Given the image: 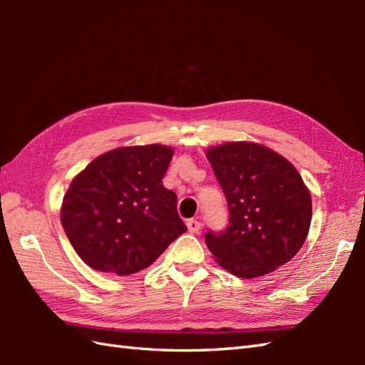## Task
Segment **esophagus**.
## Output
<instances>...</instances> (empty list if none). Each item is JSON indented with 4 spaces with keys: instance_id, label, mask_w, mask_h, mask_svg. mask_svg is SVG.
I'll list each match as a JSON object with an SVG mask.
<instances>
[{
    "instance_id": "obj_1",
    "label": "esophagus",
    "mask_w": 365,
    "mask_h": 365,
    "mask_svg": "<svg viewBox=\"0 0 365 365\" xmlns=\"http://www.w3.org/2000/svg\"><path fill=\"white\" fill-rule=\"evenodd\" d=\"M187 227L191 232V234H199L200 229H202V222L197 221V220H190L187 222Z\"/></svg>"
}]
</instances>
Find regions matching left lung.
I'll return each mask as SVG.
<instances>
[{
  "label": "left lung",
  "mask_w": 365,
  "mask_h": 365,
  "mask_svg": "<svg viewBox=\"0 0 365 365\" xmlns=\"http://www.w3.org/2000/svg\"><path fill=\"white\" fill-rule=\"evenodd\" d=\"M207 158L229 210V226L205 234L216 262L252 279L293 259L311 227L312 199L292 163L254 143L213 147Z\"/></svg>",
  "instance_id": "obj_1"
}]
</instances>
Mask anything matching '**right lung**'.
Segmentation results:
<instances>
[{"label":"right lung","instance_id":"obj_1","mask_svg":"<svg viewBox=\"0 0 365 365\" xmlns=\"http://www.w3.org/2000/svg\"><path fill=\"white\" fill-rule=\"evenodd\" d=\"M173 155L160 144L120 147L100 155L73 178L61 222L91 268L135 274L187 232L175 192L163 187Z\"/></svg>","mask_w":365,"mask_h":365}]
</instances>
